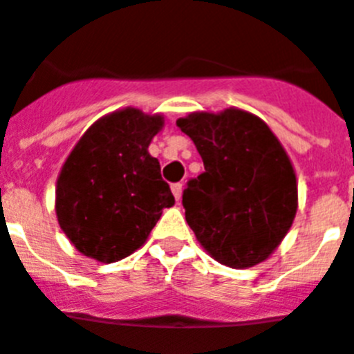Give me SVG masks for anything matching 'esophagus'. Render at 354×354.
Here are the masks:
<instances>
[{
    "label": "esophagus",
    "mask_w": 354,
    "mask_h": 354,
    "mask_svg": "<svg viewBox=\"0 0 354 354\" xmlns=\"http://www.w3.org/2000/svg\"><path fill=\"white\" fill-rule=\"evenodd\" d=\"M171 189H172V194H174V198H176V202H180V200H182V191H183L182 183H172Z\"/></svg>",
    "instance_id": "esophagus-1"
}]
</instances>
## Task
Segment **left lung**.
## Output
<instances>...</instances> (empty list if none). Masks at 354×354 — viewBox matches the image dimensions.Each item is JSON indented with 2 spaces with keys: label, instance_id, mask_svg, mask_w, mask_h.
<instances>
[{
  "label": "left lung",
  "instance_id": "8db88e82",
  "mask_svg": "<svg viewBox=\"0 0 354 354\" xmlns=\"http://www.w3.org/2000/svg\"><path fill=\"white\" fill-rule=\"evenodd\" d=\"M205 171L189 180L185 221L205 252L230 268L263 263L290 230L297 209L296 172L268 124L227 108L176 121Z\"/></svg>",
  "mask_w": 354,
  "mask_h": 354
}]
</instances>
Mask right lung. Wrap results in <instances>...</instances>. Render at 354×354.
Masks as SVG:
<instances>
[{
	"instance_id": "right-lung-1",
	"label": "right lung",
	"mask_w": 354,
	"mask_h": 354,
	"mask_svg": "<svg viewBox=\"0 0 354 354\" xmlns=\"http://www.w3.org/2000/svg\"><path fill=\"white\" fill-rule=\"evenodd\" d=\"M163 115L124 108L95 121L57 180L58 224L86 257L115 263L141 248L161 211L174 205L149 145Z\"/></svg>"
}]
</instances>
